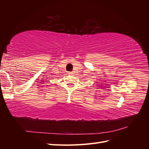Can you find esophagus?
<instances>
[{"label":"esophagus","instance_id":"1","mask_svg":"<svg viewBox=\"0 0 149 149\" xmlns=\"http://www.w3.org/2000/svg\"><path fill=\"white\" fill-rule=\"evenodd\" d=\"M68 74H69V75H73V74H74V73L72 72H68Z\"/></svg>","mask_w":149,"mask_h":149}]
</instances>
